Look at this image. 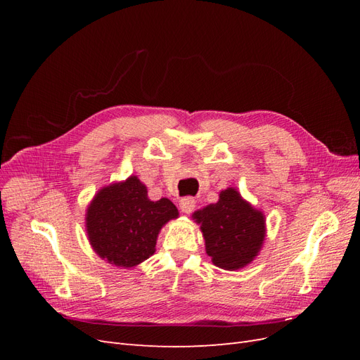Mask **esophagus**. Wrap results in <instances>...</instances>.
Instances as JSON below:
<instances>
[{"mask_svg": "<svg viewBox=\"0 0 360 360\" xmlns=\"http://www.w3.org/2000/svg\"><path fill=\"white\" fill-rule=\"evenodd\" d=\"M193 209H195V200L193 198L186 197V198L180 200V210L183 213H192Z\"/></svg>", "mask_w": 360, "mask_h": 360, "instance_id": "1", "label": "esophagus"}]
</instances>
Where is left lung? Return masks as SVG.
Instances as JSON below:
<instances>
[{"mask_svg":"<svg viewBox=\"0 0 360 360\" xmlns=\"http://www.w3.org/2000/svg\"><path fill=\"white\" fill-rule=\"evenodd\" d=\"M201 225L207 255L221 269L237 270L252 261L264 240V216L243 201L236 189L219 193V201L193 213Z\"/></svg>","mask_w":360,"mask_h":360,"instance_id":"8db88e82","label":"left lung"}]
</instances>
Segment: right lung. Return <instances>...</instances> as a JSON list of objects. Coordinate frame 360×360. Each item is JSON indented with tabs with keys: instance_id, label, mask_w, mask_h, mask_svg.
<instances>
[{
	"instance_id": "right-lung-1",
	"label": "right lung",
	"mask_w": 360,
	"mask_h": 360,
	"mask_svg": "<svg viewBox=\"0 0 360 360\" xmlns=\"http://www.w3.org/2000/svg\"><path fill=\"white\" fill-rule=\"evenodd\" d=\"M179 216L169 200L150 201L136 177L103 188L86 210L93 249L108 263L134 267L155 254L160 228Z\"/></svg>"
}]
</instances>
